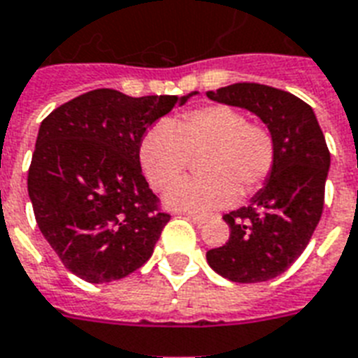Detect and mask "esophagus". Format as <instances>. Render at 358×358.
Returning <instances> with one entry per match:
<instances>
[{"label": "esophagus", "mask_w": 358, "mask_h": 358, "mask_svg": "<svg viewBox=\"0 0 358 358\" xmlns=\"http://www.w3.org/2000/svg\"><path fill=\"white\" fill-rule=\"evenodd\" d=\"M187 215V220H191L193 223H197V225H203V223H206V220H208V215L204 214H195V212H189Z\"/></svg>", "instance_id": "34e87169"}]
</instances>
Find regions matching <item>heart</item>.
<instances>
[{
  "label": "heart",
  "instance_id": "heart-1",
  "mask_svg": "<svg viewBox=\"0 0 358 358\" xmlns=\"http://www.w3.org/2000/svg\"><path fill=\"white\" fill-rule=\"evenodd\" d=\"M207 152L204 177L171 189L167 204L176 210L225 208L238 195L252 197L274 173L276 138L263 124L248 122L229 105H206L187 110L178 120L157 122L144 133L138 148L141 167L157 191L183 178L191 155Z\"/></svg>",
  "mask_w": 358,
  "mask_h": 358
}]
</instances>
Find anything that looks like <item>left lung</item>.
Segmentation results:
<instances>
[{
	"label": "left lung",
	"instance_id": "left-lung-1",
	"mask_svg": "<svg viewBox=\"0 0 358 358\" xmlns=\"http://www.w3.org/2000/svg\"><path fill=\"white\" fill-rule=\"evenodd\" d=\"M206 95L257 114L276 138L272 176L248 206L223 215L231 236L222 248L206 252L210 266L231 282H268L300 257L317 227L331 152L312 106L296 95L255 82Z\"/></svg>",
	"mask_w": 358,
	"mask_h": 358
}]
</instances>
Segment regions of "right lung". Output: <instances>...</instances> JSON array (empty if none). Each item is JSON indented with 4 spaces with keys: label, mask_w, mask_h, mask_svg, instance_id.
I'll list each match as a JSON object with an SVG mask.
<instances>
[{
    "label": "right lung",
    "mask_w": 358,
    "mask_h": 358,
    "mask_svg": "<svg viewBox=\"0 0 358 358\" xmlns=\"http://www.w3.org/2000/svg\"><path fill=\"white\" fill-rule=\"evenodd\" d=\"M195 94L99 88L41 122L27 193L41 233L75 276L114 282L152 257L171 215L144 178L138 148L150 125Z\"/></svg>",
    "instance_id": "1"
}]
</instances>
